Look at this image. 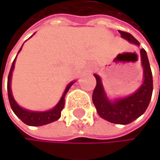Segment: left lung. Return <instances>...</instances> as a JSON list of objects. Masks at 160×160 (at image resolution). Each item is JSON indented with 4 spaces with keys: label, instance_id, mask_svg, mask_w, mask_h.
<instances>
[{
    "label": "left lung",
    "instance_id": "8db88e82",
    "mask_svg": "<svg viewBox=\"0 0 160 160\" xmlns=\"http://www.w3.org/2000/svg\"><path fill=\"white\" fill-rule=\"evenodd\" d=\"M119 32L124 39L139 46V42L131 33L122 30H119ZM140 54L143 66L144 82L131 96L110 102L103 90L100 77L94 75L97 84L93 91L92 101L96 107L98 114L104 120L114 124L127 125L137 119L146 111L152 93V75L146 51L141 49Z\"/></svg>",
    "mask_w": 160,
    "mask_h": 160
}]
</instances>
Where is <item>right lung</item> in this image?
<instances>
[{
    "mask_svg": "<svg viewBox=\"0 0 160 160\" xmlns=\"http://www.w3.org/2000/svg\"><path fill=\"white\" fill-rule=\"evenodd\" d=\"M22 49V48H21ZM20 49V51H21ZM19 51V52H20ZM16 59V58H15ZM15 59L12 63V66L10 68V72L8 74V100H9V103L10 107L13 110V112L17 115V117H19L25 124L28 125V126H43V125H47L50 124L52 122L57 121L60 118L61 115V110L64 108V103H65V95L68 92V90L70 89V87L72 86V84L75 82H70L68 85H67L64 93L60 99V101L58 102V103L52 109L47 110V111H32V110H28L25 109L23 108H21L19 104H18L11 93V76H12V72L14 69V65H15Z\"/></svg>",
    "mask_w": 160,
    "mask_h": 160,
    "instance_id": "obj_1",
    "label": "right lung"
}]
</instances>
